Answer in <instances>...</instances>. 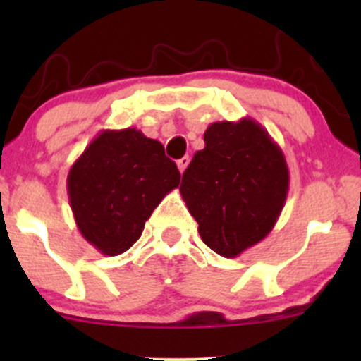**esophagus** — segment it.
<instances>
[{"label":"esophagus","mask_w":361,"mask_h":361,"mask_svg":"<svg viewBox=\"0 0 361 361\" xmlns=\"http://www.w3.org/2000/svg\"><path fill=\"white\" fill-rule=\"evenodd\" d=\"M188 163H190V157L188 156H183L181 157V159H178V169H180V173H183L185 169H186V166H188Z\"/></svg>","instance_id":"esophagus-1"}]
</instances>
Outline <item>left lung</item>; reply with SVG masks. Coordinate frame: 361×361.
<instances>
[{"label": "left lung", "mask_w": 361, "mask_h": 361, "mask_svg": "<svg viewBox=\"0 0 361 361\" xmlns=\"http://www.w3.org/2000/svg\"><path fill=\"white\" fill-rule=\"evenodd\" d=\"M204 140L180 192L202 241L224 258H235L279 221L290 183L287 161L267 128L250 117L210 123Z\"/></svg>", "instance_id": "8db88e82"}]
</instances>
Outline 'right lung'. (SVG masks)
<instances>
[{
    "mask_svg": "<svg viewBox=\"0 0 361 361\" xmlns=\"http://www.w3.org/2000/svg\"><path fill=\"white\" fill-rule=\"evenodd\" d=\"M180 178L159 140L130 127L102 130L68 173L78 229L102 255H122Z\"/></svg>",
    "mask_w": 361,
    "mask_h": 361,
    "instance_id": "obj_1",
    "label": "right lung"
}]
</instances>
